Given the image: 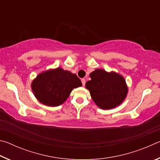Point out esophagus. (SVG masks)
Returning a JSON list of instances; mask_svg holds the SVG:
<instances>
[{
  "mask_svg": "<svg viewBox=\"0 0 160 160\" xmlns=\"http://www.w3.org/2000/svg\"><path fill=\"white\" fill-rule=\"evenodd\" d=\"M81 81H82V85L83 86H85V79H84V78H82V79H81Z\"/></svg>",
  "mask_w": 160,
  "mask_h": 160,
  "instance_id": "1",
  "label": "esophagus"
}]
</instances>
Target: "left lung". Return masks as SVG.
Returning <instances> with one entry per match:
<instances>
[{
	"label": "left lung",
	"mask_w": 160,
	"mask_h": 160,
	"mask_svg": "<svg viewBox=\"0 0 160 160\" xmlns=\"http://www.w3.org/2000/svg\"><path fill=\"white\" fill-rule=\"evenodd\" d=\"M91 80L85 84L92 98L103 109L114 108L122 102L128 89L124 78L115 72L109 73L102 69L91 72Z\"/></svg>",
	"instance_id": "left-lung-1"
}]
</instances>
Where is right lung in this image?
<instances>
[{
	"label": "right lung",
	"mask_w": 160,
	"mask_h": 160,
	"mask_svg": "<svg viewBox=\"0 0 160 160\" xmlns=\"http://www.w3.org/2000/svg\"><path fill=\"white\" fill-rule=\"evenodd\" d=\"M82 86L75 74L61 68L42 72L32 84L34 96L47 106H58L66 101L72 89Z\"/></svg>",
	"instance_id": "add662e5"
}]
</instances>
